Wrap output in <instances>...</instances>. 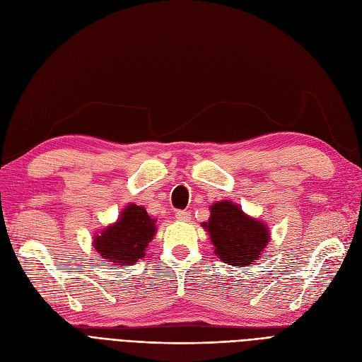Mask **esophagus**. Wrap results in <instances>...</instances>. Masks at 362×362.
<instances>
[{
  "mask_svg": "<svg viewBox=\"0 0 362 362\" xmlns=\"http://www.w3.org/2000/svg\"><path fill=\"white\" fill-rule=\"evenodd\" d=\"M175 217H177L178 221L189 222V221H190V213H189V211H182V210H180V211L175 213Z\"/></svg>",
  "mask_w": 362,
  "mask_h": 362,
  "instance_id": "34e87169",
  "label": "esophagus"
}]
</instances>
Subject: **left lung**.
Wrapping results in <instances>:
<instances>
[{
	"instance_id": "1",
	"label": "left lung",
	"mask_w": 362,
	"mask_h": 362,
	"mask_svg": "<svg viewBox=\"0 0 362 362\" xmlns=\"http://www.w3.org/2000/svg\"><path fill=\"white\" fill-rule=\"evenodd\" d=\"M214 246V254L234 267L250 266L270 242L266 222L246 214L238 204L225 199L210 206V218L202 223Z\"/></svg>"
}]
</instances>
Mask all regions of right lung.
Masks as SVG:
<instances>
[{
  "mask_svg": "<svg viewBox=\"0 0 362 362\" xmlns=\"http://www.w3.org/2000/svg\"><path fill=\"white\" fill-rule=\"evenodd\" d=\"M157 221L145 206L128 204L115 223L107 225L93 235V247L107 262L129 266L145 257L149 243L157 233Z\"/></svg>",
  "mask_w": 362,
  "mask_h": 362,
  "instance_id": "add662e5",
  "label": "right lung"
}]
</instances>
